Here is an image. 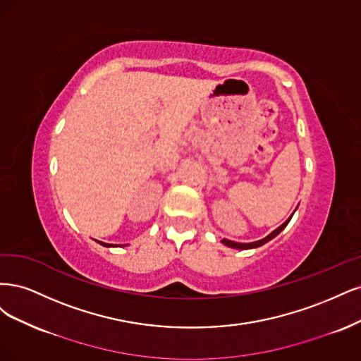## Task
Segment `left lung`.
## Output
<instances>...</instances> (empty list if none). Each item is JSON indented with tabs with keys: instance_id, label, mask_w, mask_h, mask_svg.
<instances>
[{
	"instance_id": "obj_1",
	"label": "left lung",
	"mask_w": 361,
	"mask_h": 361,
	"mask_svg": "<svg viewBox=\"0 0 361 361\" xmlns=\"http://www.w3.org/2000/svg\"><path fill=\"white\" fill-rule=\"evenodd\" d=\"M290 217H293V216H290ZM290 217L286 220L285 224H282V225L279 226L277 229H274L270 235H267L265 238H262V240H259V241H253V243H235V241H231V240L224 238V240H222V243L225 244V246H228V247H232V249H240V250H246V249H255V247H259V246H262V244H265L267 241L273 240L277 234H281V232H282V231L286 228V225L289 224Z\"/></svg>"
}]
</instances>
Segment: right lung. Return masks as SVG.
Here are the masks:
<instances>
[{"mask_svg":"<svg viewBox=\"0 0 361 361\" xmlns=\"http://www.w3.org/2000/svg\"><path fill=\"white\" fill-rule=\"evenodd\" d=\"M99 243L104 247H117V246H120V244H108V243H102V241H99Z\"/></svg>","mask_w":361,"mask_h":361,"instance_id":"obj_1","label":"right lung"}]
</instances>
